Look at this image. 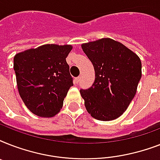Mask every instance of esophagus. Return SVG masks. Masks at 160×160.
Segmentation results:
<instances>
[{
	"instance_id": "34e87169",
	"label": "esophagus",
	"mask_w": 160,
	"mask_h": 160,
	"mask_svg": "<svg viewBox=\"0 0 160 160\" xmlns=\"http://www.w3.org/2000/svg\"><path fill=\"white\" fill-rule=\"evenodd\" d=\"M80 76H78V77H76L75 79V82L76 83V84H78V82L80 81Z\"/></svg>"
}]
</instances>
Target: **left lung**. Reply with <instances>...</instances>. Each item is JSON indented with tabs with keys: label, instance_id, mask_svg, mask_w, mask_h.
Here are the masks:
<instances>
[{
	"label": "left lung",
	"instance_id": "8db88e82",
	"mask_svg": "<svg viewBox=\"0 0 160 160\" xmlns=\"http://www.w3.org/2000/svg\"><path fill=\"white\" fill-rule=\"evenodd\" d=\"M92 62L95 80L88 90H80L88 113L102 121L124 114L136 94L142 75L141 60L119 41L102 38L81 45Z\"/></svg>",
	"mask_w": 160,
	"mask_h": 160
}]
</instances>
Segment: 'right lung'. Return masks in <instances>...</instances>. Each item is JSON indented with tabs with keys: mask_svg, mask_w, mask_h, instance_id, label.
<instances>
[{
	"mask_svg": "<svg viewBox=\"0 0 160 160\" xmlns=\"http://www.w3.org/2000/svg\"><path fill=\"white\" fill-rule=\"evenodd\" d=\"M72 46L46 44L16 54L14 70L24 104L40 117L55 116L73 85L65 58Z\"/></svg>",
	"mask_w": 160,
	"mask_h": 160,
	"instance_id": "obj_1",
	"label": "right lung"
}]
</instances>
